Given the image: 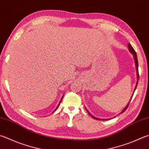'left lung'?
Here are the masks:
<instances>
[{
  "instance_id": "left-lung-1",
  "label": "left lung",
  "mask_w": 149,
  "mask_h": 149,
  "mask_svg": "<svg viewBox=\"0 0 149 149\" xmlns=\"http://www.w3.org/2000/svg\"><path fill=\"white\" fill-rule=\"evenodd\" d=\"M128 48H129V50H130V52L133 54L134 55V60H135V63H136V70H137V79H139V71H138V61H137V55H136V51H135V50L134 49V48L132 47V46L131 45V44H128ZM137 83H138V81H137V83H136V88H135V91H136V87H137ZM132 98H131V100H132ZM130 101L131 100H130V102H129V103H128V104L126 105V107L124 108V109L123 110V111L121 112V113H123V112H124L126 110V109L127 108H128V105H129V104H130ZM89 115H90L92 117H93V118H95V119H96V120H102V119H100V118H96V117H93V116H92L90 113H89Z\"/></svg>"
}]
</instances>
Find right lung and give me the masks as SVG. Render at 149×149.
<instances>
[{
	"mask_svg": "<svg viewBox=\"0 0 149 149\" xmlns=\"http://www.w3.org/2000/svg\"><path fill=\"white\" fill-rule=\"evenodd\" d=\"M63 97H62V98H61V101H60V102H59V104H58V105H60V104H61V101H62V100H63ZM58 106H57V107H56V108H57V107H58ZM56 109H55V111H56Z\"/></svg>",
	"mask_w": 149,
	"mask_h": 149,
	"instance_id": "add662e5",
	"label": "right lung"
}]
</instances>
